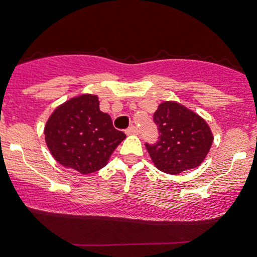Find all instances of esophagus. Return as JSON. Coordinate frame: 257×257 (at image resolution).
<instances>
[{
    "instance_id": "34e87169",
    "label": "esophagus",
    "mask_w": 257,
    "mask_h": 257,
    "mask_svg": "<svg viewBox=\"0 0 257 257\" xmlns=\"http://www.w3.org/2000/svg\"><path fill=\"white\" fill-rule=\"evenodd\" d=\"M125 133H126V134H128V135H137V134H139V131H138L137 126L131 125L128 129H126Z\"/></svg>"
}]
</instances>
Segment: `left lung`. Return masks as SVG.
Instances as JSON below:
<instances>
[{
	"label": "left lung",
	"mask_w": 257,
	"mask_h": 257,
	"mask_svg": "<svg viewBox=\"0 0 257 257\" xmlns=\"http://www.w3.org/2000/svg\"><path fill=\"white\" fill-rule=\"evenodd\" d=\"M159 140L146 144L151 161L161 172L176 175L203 163L213 145V133L204 118L178 101H164L153 113Z\"/></svg>",
	"instance_id": "left-lung-1"
}]
</instances>
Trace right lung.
I'll list each match as a JSON object with an SVG mask.
<instances>
[{"label":"right lung","mask_w":257,"mask_h":257,"mask_svg":"<svg viewBox=\"0 0 257 257\" xmlns=\"http://www.w3.org/2000/svg\"><path fill=\"white\" fill-rule=\"evenodd\" d=\"M99 104L95 94L73 96L59 105L44 125V140L53 158L84 175L104 168L125 139Z\"/></svg>","instance_id":"1"}]
</instances>
